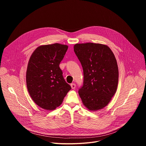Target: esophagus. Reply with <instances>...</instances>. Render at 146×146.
Segmentation results:
<instances>
[{
    "label": "esophagus",
    "mask_w": 146,
    "mask_h": 146,
    "mask_svg": "<svg viewBox=\"0 0 146 146\" xmlns=\"http://www.w3.org/2000/svg\"><path fill=\"white\" fill-rule=\"evenodd\" d=\"M70 86H71V87H72V89H75L76 84H74V83H72V84H70Z\"/></svg>",
    "instance_id": "1"
}]
</instances>
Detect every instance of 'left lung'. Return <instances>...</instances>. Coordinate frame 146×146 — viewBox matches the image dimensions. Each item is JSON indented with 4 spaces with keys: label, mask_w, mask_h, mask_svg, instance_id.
Listing matches in <instances>:
<instances>
[{
    "label": "left lung",
    "mask_w": 146,
    "mask_h": 146,
    "mask_svg": "<svg viewBox=\"0 0 146 146\" xmlns=\"http://www.w3.org/2000/svg\"><path fill=\"white\" fill-rule=\"evenodd\" d=\"M74 51L83 69V84L78 94L84 106L96 111L105 107L115 94L118 69L110 48L101 44H76Z\"/></svg>",
    "instance_id": "8db88e82"
}]
</instances>
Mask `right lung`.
Returning <instances> with one entry per match:
<instances>
[{"label": "right lung", "instance_id": "obj_1", "mask_svg": "<svg viewBox=\"0 0 146 146\" xmlns=\"http://www.w3.org/2000/svg\"><path fill=\"white\" fill-rule=\"evenodd\" d=\"M68 48V46L58 43L41 46L29 59L26 75L27 88L35 103L44 109H55L72 89L59 68Z\"/></svg>", "mask_w": 146, "mask_h": 146}]
</instances>
